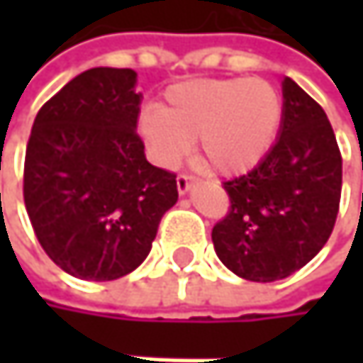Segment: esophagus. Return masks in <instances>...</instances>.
I'll return each mask as SVG.
<instances>
[{
    "instance_id": "34e87169",
    "label": "esophagus",
    "mask_w": 363,
    "mask_h": 363,
    "mask_svg": "<svg viewBox=\"0 0 363 363\" xmlns=\"http://www.w3.org/2000/svg\"><path fill=\"white\" fill-rule=\"evenodd\" d=\"M195 182V179L193 177H189V174H179V179H177V186H179V193L181 195H184L189 189H191V184Z\"/></svg>"
}]
</instances>
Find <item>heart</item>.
Here are the masks:
<instances>
[{"instance_id": "obj_1", "label": "heart", "mask_w": 363, "mask_h": 363, "mask_svg": "<svg viewBox=\"0 0 363 363\" xmlns=\"http://www.w3.org/2000/svg\"><path fill=\"white\" fill-rule=\"evenodd\" d=\"M281 123L284 96L267 79H186L166 90L162 107H143L138 134L162 166H174L197 138L212 172L238 177L271 153Z\"/></svg>"}]
</instances>
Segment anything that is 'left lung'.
I'll list each match as a JSON object with an SVG mask.
<instances>
[{"mask_svg": "<svg viewBox=\"0 0 363 363\" xmlns=\"http://www.w3.org/2000/svg\"><path fill=\"white\" fill-rule=\"evenodd\" d=\"M271 153L223 182L231 208L212 229L216 256L235 275L275 281L305 267L328 242L340 203L342 157L324 109L290 77Z\"/></svg>", "mask_w": 363, "mask_h": 363, "instance_id": "obj_1", "label": "left lung"}]
</instances>
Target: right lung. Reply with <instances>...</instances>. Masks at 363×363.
Returning <instances> with one entry per match:
<instances>
[{"label": "right lung", "mask_w": 363, "mask_h": 363, "mask_svg": "<svg viewBox=\"0 0 363 363\" xmlns=\"http://www.w3.org/2000/svg\"><path fill=\"white\" fill-rule=\"evenodd\" d=\"M136 71L96 67L37 113L25 155V206L45 254L69 275L111 281L151 252L177 203V174L151 166L136 134Z\"/></svg>", "instance_id": "1"}]
</instances>
